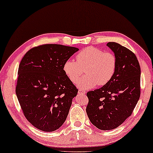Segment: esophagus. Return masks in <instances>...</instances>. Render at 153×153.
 Returning <instances> with one entry per match:
<instances>
[{"instance_id":"34e87169","label":"esophagus","mask_w":153,"mask_h":153,"mask_svg":"<svg viewBox=\"0 0 153 153\" xmlns=\"http://www.w3.org/2000/svg\"><path fill=\"white\" fill-rule=\"evenodd\" d=\"M78 93L79 94H85V91H83L82 89H79L78 91Z\"/></svg>"}]
</instances>
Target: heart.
Wrapping results in <instances>:
<instances>
[{
    "mask_svg": "<svg viewBox=\"0 0 153 153\" xmlns=\"http://www.w3.org/2000/svg\"><path fill=\"white\" fill-rule=\"evenodd\" d=\"M76 61L69 59L63 65V72L73 83H77L85 68L86 74L79 81L84 89L104 85L111 80L116 72L117 60L111 52L93 47L85 48L76 56Z\"/></svg>",
    "mask_w": 153,
    "mask_h": 153,
    "instance_id": "1",
    "label": "heart"
}]
</instances>
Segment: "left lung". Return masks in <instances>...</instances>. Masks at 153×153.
<instances>
[{
  "label": "left lung",
  "mask_w": 153,
  "mask_h": 153,
  "mask_svg": "<svg viewBox=\"0 0 153 153\" xmlns=\"http://www.w3.org/2000/svg\"><path fill=\"white\" fill-rule=\"evenodd\" d=\"M106 46L116 58V72L108 83L87 93L88 116L102 130L116 129L130 116L141 93V68L135 54L116 42Z\"/></svg>",
  "instance_id": "left-lung-1"
}]
</instances>
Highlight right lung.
I'll list each match as a JSON object with an SVG mask.
<instances>
[{
    "instance_id": "add662e5",
    "label": "right lung",
    "mask_w": 153,
    "mask_h": 153,
    "mask_svg": "<svg viewBox=\"0 0 153 153\" xmlns=\"http://www.w3.org/2000/svg\"><path fill=\"white\" fill-rule=\"evenodd\" d=\"M78 48L44 45L29 50L18 70L16 95L27 120L37 129L53 131L65 121L78 89L63 65Z\"/></svg>"
}]
</instances>
